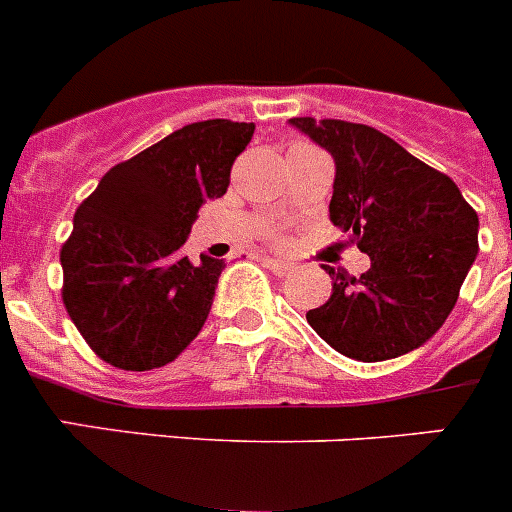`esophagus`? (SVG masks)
Here are the masks:
<instances>
[{
  "mask_svg": "<svg viewBox=\"0 0 512 512\" xmlns=\"http://www.w3.org/2000/svg\"><path fill=\"white\" fill-rule=\"evenodd\" d=\"M262 262H265V265L278 275V278H285V275H290V272L295 270L293 262H285L280 260V257H262Z\"/></svg>",
  "mask_w": 512,
  "mask_h": 512,
  "instance_id": "esophagus-1",
  "label": "esophagus"
}]
</instances>
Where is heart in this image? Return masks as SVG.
Listing matches in <instances>:
<instances>
[{"instance_id": "heart-1", "label": "heart", "mask_w": 512, "mask_h": 512, "mask_svg": "<svg viewBox=\"0 0 512 512\" xmlns=\"http://www.w3.org/2000/svg\"><path fill=\"white\" fill-rule=\"evenodd\" d=\"M295 148H303V146H295Z\"/></svg>"}]
</instances>
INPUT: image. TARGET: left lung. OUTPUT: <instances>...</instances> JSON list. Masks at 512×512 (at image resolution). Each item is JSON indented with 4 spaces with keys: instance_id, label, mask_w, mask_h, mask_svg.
<instances>
[{
    "instance_id": "1",
    "label": "left lung",
    "mask_w": 512,
    "mask_h": 512,
    "mask_svg": "<svg viewBox=\"0 0 512 512\" xmlns=\"http://www.w3.org/2000/svg\"><path fill=\"white\" fill-rule=\"evenodd\" d=\"M336 164L331 222L371 257L361 278L326 267L333 293L305 313L338 353L364 364L424 346L460 298L477 257V212L447 174L364 123L290 118Z\"/></svg>"
}]
</instances>
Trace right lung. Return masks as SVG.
<instances>
[{
    "mask_svg": "<svg viewBox=\"0 0 512 512\" xmlns=\"http://www.w3.org/2000/svg\"><path fill=\"white\" fill-rule=\"evenodd\" d=\"M252 133L227 118L189 123L113 166L78 207L60 252L62 303L105 364L161 369L199 336L224 262H189L181 247Z\"/></svg>",
    "mask_w": 512,
    "mask_h": 512,
    "instance_id": "1",
    "label": "right lung"
}]
</instances>
